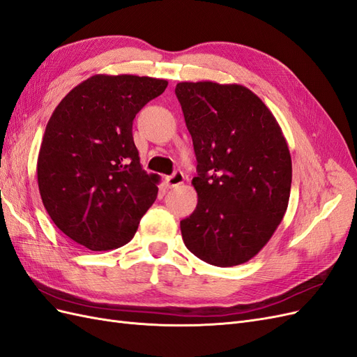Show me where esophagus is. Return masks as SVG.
<instances>
[{
    "instance_id": "obj_1",
    "label": "esophagus",
    "mask_w": 357,
    "mask_h": 357,
    "mask_svg": "<svg viewBox=\"0 0 357 357\" xmlns=\"http://www.w3.org/2000/svg\"><path fill=\"white\" fill-rule=\"evenodd\" d=\"M183 181H185V174H183L181 171H176L174 174L168 176V177L165 178V185H167L169 189H172V188H177V186L183 185Z\"/></svg>"
}]
</instances>
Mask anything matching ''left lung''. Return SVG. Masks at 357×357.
<instances>
[{
    "label": "left lung",
    "mask_w": 357,
    "mask_h": 357,
    "mask_svg": "<svg viewBox=\"0 0 357 357\" xmlns=\"http://www.w3.org/2000/svg\"><path fill=\"white\" fill-rule=\"evenodd\" d=\"M176 95L197 155V208L180 222L201 261L235 266L269 241L287 210L291 158L274 114L241 84L181 82Z\"/></svg>",
    "instance_id": "8db88e82"
}]
</instances>
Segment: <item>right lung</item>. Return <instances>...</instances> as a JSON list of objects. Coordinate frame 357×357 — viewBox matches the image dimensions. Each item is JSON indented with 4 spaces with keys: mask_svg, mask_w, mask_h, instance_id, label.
<instances>
[{
    "mask_svg": "<svg viewBox=\"0 0 357 357\" xmlns=\"http://www.w3.org/2000/svg\"><path fill=\"white\" fill-rule=\"evenodd\" d=\"M168 82L96 74L71 89L52 113L37 160L38 189L50 219L92 252L132 240L158 197V177L139 164L135 114Z\"/></svg>",
    "mask_w": 357,
    "mask_h": 357,
    "instance_id": "1",
    "label": "right lung"
}]
</instances>
